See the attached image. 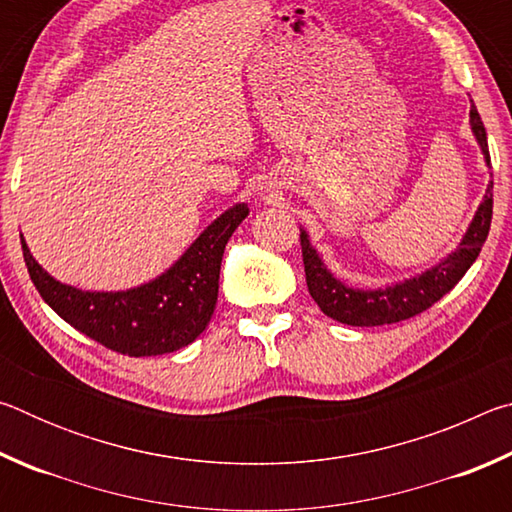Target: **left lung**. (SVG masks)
Instances as JSON below:
<instances>
[{"label": "left lung", "mask_w": 512, "mask_h": 512, "mask_svg": "<svg viewBox=\"0 0 512 512\" xmlns=\"http://www.w3.org/2000/svg\"><path fill=\"white\" fill-rule=\"evenodd\" d=\"M470 128L476 144L483 153L485 167L490 169V153H488V137H485L483 121L472 103L470 108ZM492 176V173H490ZM492 221V180L485 187L483 201L476 207L465 235L452 253H447L438 264L424 268L422 273L406 277L402 282L386 284V287L361 289L352 287L341 277L329 271L323 255L311 244L309 232L300 228V244H302V262H305L307 287L311 298L316 300L325 316L339 320L343 325L352 327H375V325H391L400 320L422 314L433 302H438L445 293L452 291L458 280L467 273V268L479 257L483 241L488 237Z\"/></svg>", "instance_id": "1"}]
</instances>
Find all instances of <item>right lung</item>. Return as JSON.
Masks as SVG:
<instances>
[{
  "label": "right lung",
  "mask_w": 512,
  "mask_h": 512,
  "mask_svg": "<svg viewBox=\"0 0 512 512\" xmlns=\"http://www.w3.org/2000/svg\"><path fill=\"white\" fill-rule=\"evenodd\" d=\"M250 212L235 203L207 225L167 271L119 291H88L56 280L22 239L29 275L42 300L106 348L128 357H158L194 343L214 314L225 244Z\"/></svg>",
  "instance_id": "obj_1"
}]
</instances>
